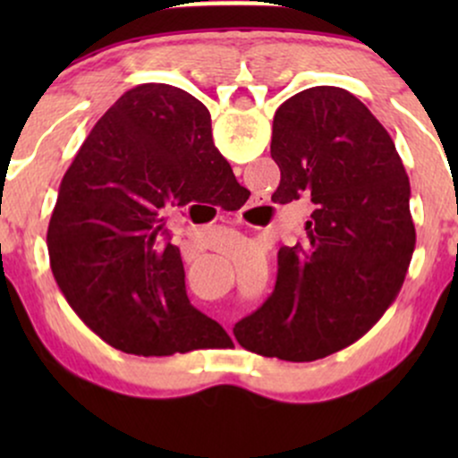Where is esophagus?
Returning <instances> with one entry per match:
<instances>
[{
  "label": "esophagus",
  "mask_w": 458,
  "mask_h": 458,
  "mask_svg": "<svg viewBox=\"0 0 458 458\" xmlns=\"http://www.w3.org/2000/svg\"><path fill=\"white\" fill-rule=\"evenodd\" d=\"M259 207H260V204H251V207H245L243 211L239 213V217H236V222L250 225V228H259V225L251 222V219H254V215H256V208H259Z\"/></svg>",
  "instance_id": "34e87169"
}]
</instances>
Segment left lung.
I'll list each match as a JSON object with an SVG mask.
<instances>
[{"label": "left lung", "instance_id": "obj_1", "mask_svg": "<svg viewBox=\"0 0 458 458\" xmlns=\"http://www.w3.org/2000/svg\"><path fill=\"white\" fill-rule=\"evenodd\" d=\"M271 199L306 198V243L282 247L271 297L234 325L247 351L314 361L360 340L396 299L415 228L409 176L383 124L343 88L295 94L273 118Z\"/></svg>", "mask_w": 458, "mask_h": 458}]
</instances>
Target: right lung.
<instances>
[{"instance_id":"add662e5","label":"right lung","mask_w":458,"mask_h":458,"mask_svg":"<svg viewBox=\"0 0 458 458\" xmlns=\"http://www.w3.org/2000/svg\"><path fill=\"white\" fill-rule=\"evenodd\" d=\"M233 185L196 97L167 83L124 92L66 170L47 230L51 271L79 318L131 355L230 344L222 325L189 303L163 215Z\"/></svg>"}]
</instances>
